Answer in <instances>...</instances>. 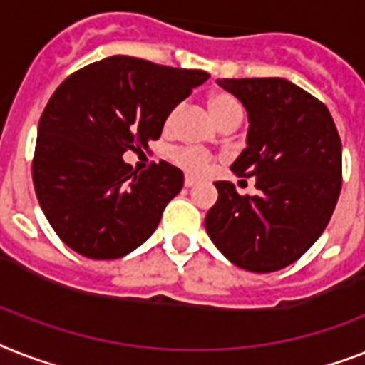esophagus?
<instances>
[{
	"label": "esophagus",
	"mask_w": 365,
	"mask_h": 365,
	"mask_svg": "<svg viewBox=\"0 0 365 365\" xmlns=\"http://www.w3.org/2000/svg\"><path fill=\"white\" fill-rule=\"evenodd\" d=\"M183 185H185V187H192V185H197V180H195V178H191V176H187L185 178V182H183Z\"/></svg>",
	"instance_id": "1"
}]
</instances>
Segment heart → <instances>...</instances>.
<instances>
[{"mask_svg":"<svg viewBox=\"0 0 365 365\" xmlns=\"http://www.w3.org/2000/svg\"><path fill=\"white\" fill-rule=\"evenodd\" d=\"M206 106H208L210 115L213 118V121L217 123L219 127L229 123V121H240L242 120V106L236 99H234L230 93H225V91H213L206 97ZM178 112H180V106H174L170 108V112L165 118V129H173L174 121L178 118ZM173 159L178 167L183 168L185 173L192 174V176H198V174H204L208 170L210 157L206 153L198 152V150H192V148H182V150H176L173 153Z\"/></svg>","mask_w":365,"mask_h":365,"instance_id":"b5f03b06","label":"heart"}]
</instances>
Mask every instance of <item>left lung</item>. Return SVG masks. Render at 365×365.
<instances>
[{
    "instance_id": "1",
    "label": "left lung",
    "mask_w": 365,
    "mask_h": 365,
    "mask_svg": "<svg viewBox=\"0 0 365 365\" xmlns=\"http://www.w3.org/2000/svg\"><path fill=\"white\" fill-rule=\"evenodd\" d=\"M245 106L247 148L230 170L257 195L215 182L206 230L240 268L269 274L298 260L327 229L341 191V140L321 101L285 78H221Z\"/></svg>"
}]
</instances>
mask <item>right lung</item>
Instances as JSON below:
<instances>
[{
  "label": "right lung",
  "mask_w": 365,
  "mask_h": 365,
  "mask_svg": "<svg viewBox=\"0 0 365 365\" xmlns=\"http://www.w3.org/2000/svg\"><path fill=\"white\" fill-rule=\"evenodd\" d=\"M210 78L131 56H110L65 78L37 129L34 185L59 238L88 259L125 257L146 242L183 187L167 161L136 173L125 152L148 150L170 108Z\"/></svg>",
  "instance_id": "1"
}]
</instances>
